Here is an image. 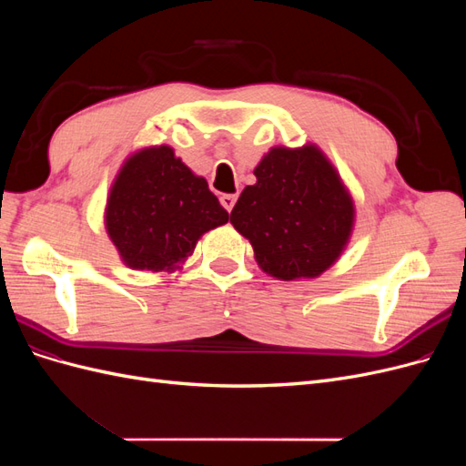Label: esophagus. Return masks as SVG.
<instances>
[{"label": "esophagus", "instance_id": "obj_1", "mask_svg": "<svg viewBox=\"0 0 466 466\" xmlns=\"http://www.w3.org/2000/svg\"><path fill=\"white\" fill-rule=\"evenodd\" d=\"M235 202H237V194H223V196H221V206H223L225 209H228V211L233 209Z\"/></svg>", "mask_w": 466, "mask_h": 466}]
</instances>
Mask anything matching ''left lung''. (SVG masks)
Segmentation results:
<instances>
[{"label": "left lung", "instance_id": "left-lung-1", "mask_svg": "<svg viewBox=\"0 0 466 466\" xmlns=\"http://www.w3.org/2000/svg\"><path fill=\"white\" fill-rule=\"evenodd\" d=\"M238 196L233 228L255 250L260 270L281 281L319 278L342 257L356 204L336 167L315 144L276 146Z\"/></svg>", "mask_w": 466, "mask_h": 466}]
</instances>
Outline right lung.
<instances>
[{"mask_svg": "<svg viewBox=\"0 0 466 466\" xmlns=\"http://www.w3.org/2000/svg\"><path fill=\"white\" fill-rule=\"evenodd\" d=\"M229 214L171 146H149L126 157L112 180L105 229L120 260L153 274L182 270L202 235Z\"/></svg>", "mask_w": 466, "mask_h": 466, "instance_id": "right-lung-1", "label": "right lung"}]
</instances>
